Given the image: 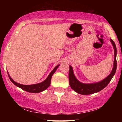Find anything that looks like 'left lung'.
<instances>
[{"label":"left lung","instance_id":"8db88e82","mask_svg":"<svg viewBox=\"0 0 122 122\" xmlns=\"http://www.w3.org/2000/svg\"><path fill=\"white\" fill-rule=\"evenodd\" d=\"M110 42L112 45L114 49V66L112 69L111 72L107 77L105 78L100 81L94 82V83H82L79 81L74 75L73 71L72 66L69 65V81L70 86L73 90L75 91L77 93L81 95H89L92 93H96L104 89L107 86L109 82L111 80L112 78L115 75L117 70V50L115 43L114 41L110 38Z\"/></svg>","mask_w":122,"mask_h":122}]
</instances>
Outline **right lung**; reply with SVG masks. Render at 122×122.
Segmentation results:
<instances>
[{"label": "right lung", "instance_id": "obj_1", "mask_svg": "<svg viewBox=\"0 0 122 122\" xmlns=\"http://www.w3.org/2000/svg\"><path fill=\"white\" fill-rule=\"evenodd\" d=\"M60 66L59 65H57L55 68L52 70L51 72L50 73V74L47 77L45 80L44 81H43L42 82H40V83L36 84H32V85H23L20 84L18 83V82H15L13 79H12L10 77V76L9 75L8 73V77H9L10 80H11L12 83L16 85L18 87L21 88L23 90L25 91H27L28 92H30V93H39V92H42L43 91H45V89H46L49 86H50V82H51V79L52 77V76L53 74L54 73V72L56 71V70L58 68V67Z\"/></svg>", "mask_w": 122, "mask_h": 122}]
</instances>
